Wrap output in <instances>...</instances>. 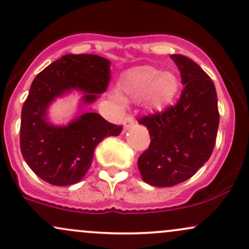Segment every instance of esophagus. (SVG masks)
<instances>
[{
  "instance_id": "esophagus-1",
  "label": "esophagus",
  "mask_w": 249,
  "mask_h": 249,
  "mask_svg": "<svg viewBox=\"0 0 249 249\" xmlns=\"http://www.w3.org/2000/svg\"><path fill=\"white\" fill-rule=\"evenodd\" d=\"M123 125H124V128L125 130H128V128H131L134 125V121L132 117L127 116L126 118L124 119V122H123Z\"/></svg>"
}]
</instances>
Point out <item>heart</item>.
<instances>
[{
  "label": "heart",
  "instance_id": "obj_1",
  "mask_svg": "<svg viewBox=\"0 0 249 249\" xmlns=\"http://www.w3.org/2000/svg\"><path fill=\"white\" fill-rule=\"evenodd\" d=\"M179 90L180 81L172 71L142 65L122 77L118 96L124 102H144L151 111H161L176 101Z\"/></svg>",
  "mask_w": 249,
  "mask_h": 249
}]
</instances>
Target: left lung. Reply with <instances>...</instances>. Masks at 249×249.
<instances>
[{"mask_svg":"<svg viewBox=\"0 0 249 249\" xmlns=\"http://www.w3.org/2000/svg\"><path fill=\"white\" fill-rule=\"evenodd\" d=\"M184 85L177 105L138 123L150 133L139 157L142 178L151 186L170 187L190 179L210 159L219 127L216 91L201 68L182 55H171Z\"/></svg>","mask_w":249,"mask_h":249,"instance_id":"8db88e82","label":"left lung"}]
</instances>
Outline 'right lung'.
Wrapping results in <instances>:
<instances>
[{"label": "right lung", "instance_id": "1", "mask_svg": "<svg viewBox=\"0 0 249 249\" xmlns=\"http://www.w3.org/2000/svg\"><path fill=\"white\" fill-rule=\"evenodd\" d=\"M110 61L97 55L62 56L31 83L21 115L19 146L25 162L39 178L56 186L78 182L91 166L103 139L123 127L96 112L83 113L67 125L53 124L49 107L57 98L78 92L81 105L91 104L110 82Z\"/></svg>", "mask_w": 249, "mask_h": 249}]
</instances>
